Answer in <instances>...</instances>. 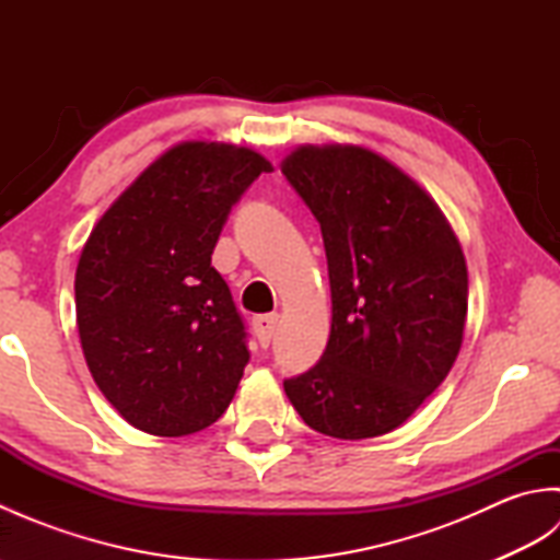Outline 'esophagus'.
<instances>
[{"label": "esophagus", "instance_id": "34e87169", "mask_svg": "<svg viewBox=\"0 0 560 560\" xmlns=\"http://www.w3.org/2000/svg\"><path fill=\"white\" fill-rule=\"evenodd\" d=\"M277 323H279V315H257L253 319V329H255V335H257L261 347H269L273 329H277Z\"/></svg>", "mask_w": 560, "mask_h": 560}]
</instances>
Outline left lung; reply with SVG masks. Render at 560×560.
Instances as JSON below:
<instances>
[{
  "label": "left lung",
  "mask_w": 560,
  "mask_h": 560,
  "mask_svg": "<svg viewBox=\"0 0 560 560\" xmlns=\"http://www.w3.org/2000/svg\"><path fill=\"white\" fill-rule=\"evenodd\" d=\"M281 173L319 223L331 291L329 341L283 383L301 419L339 440L395 431L457 361L469 277L425 189L359 144H303Z\"/></svg>",
  "instance_id": "1"
}]
</instances>
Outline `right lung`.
I'll list each match as a JSON object with an SVG mask.
<instances>
[{
	"instance_id": "add662e5",
	"label": "right lung",
	"mask_w": 560,
	"mask_h": 560,
	"mask_svg": "<svg viewBox=\"0 0 560 560\" xmlns=\"http://www.w3.org/2000/svg\"><path fill=\"white\" fill-rule=\"evenodd\" d=\"M269 171L255 149L180 141L137 175L83 243L74 279L83 359L139 431H205L233 401L249 351L211 253L231 207Z\"/></svg>"
}]
</instances>
